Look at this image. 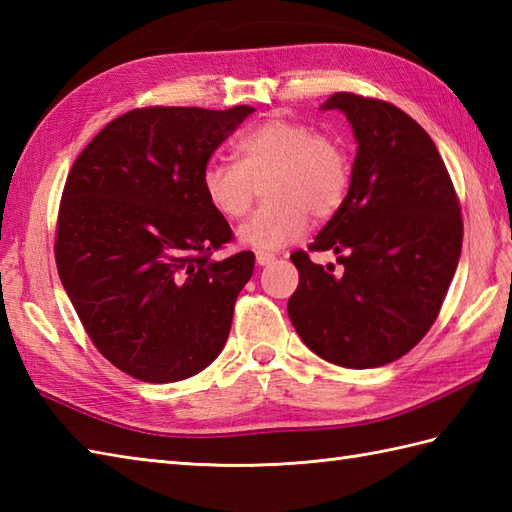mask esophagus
Returning <instances> with one entry per match:
<instances>
[{"instance_id":"obj_1","label":"esophagus","mask_w":512,"mask_h":512,"mask_svg":"<svg viewBox=\"0 0 512 512\" xmlns=\"http://www.w3.org/2000/svg\"><path fill=\"white\" fill-rule=\"evenodd\" d=\"M255 259H257L259 266H270V264L275 262V255L273 253H264V250H257Z\"/></svg>"}]
</instances>
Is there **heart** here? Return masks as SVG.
Segmentation results:
<instances>
[{"label": "heart", "instance_id": "1", "mask_svg": "<svg viewBox=\"0 0 512 512\" xmlns=\"http://www.w3.org/2000/svg\"><path fill=\"white\" fill-rule=\"evenodd\" d=\"M235 162L211 160L202 191L215 213L242 217L264 183L266 206L237 228V242L253 250H279L308 231L310 215L328 217L350 189V158L334 138L310 125L266 121L235 140Z\"/></svg>", "mask_w": 512, "mask_h": 512}]
</instances>
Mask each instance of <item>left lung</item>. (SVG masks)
I'll return each mask as SVG.
<instances>
[{"label":"left lung","instance_id":"obj_1","mask_svg":"<svg viewBox=\"0 0 512 512\" xmlns=\"http://www.w3.org/2000/svg\"><path fill=\"white\" fill-rule=\"evenodd\" d=\"M321 110H339L358 145L350 191L310 246L339 255L343 273L292 253L288 317L325 361L380 367L438 317L462 253L460 204L431 136L396 105L339 92Z\"/></svg>","mask_w":512,"mask_h":512}]
</instances>
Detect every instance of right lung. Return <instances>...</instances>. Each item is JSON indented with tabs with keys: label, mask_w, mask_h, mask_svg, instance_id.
I'll return each mask as SVG.
<instances>
[{
	"label": "right lung",
	"mask_w": 512,
	"mask_h": 512,
	"mask_svg": "<svg viewBox=\"0 0 512 512\" xmlns=\"http://www.w3.org/2000/svg\"><path fill=\"white\" fill-rule=\"evenodd\" d=\"M253 112H127L94 136L65 182L61 284L99 352L145 383L195 376L224 350L255 255L211 259L233 233L206 202L202 171Z\"/></svg>",
	"instance_id": "add662e5"
}]
</instances>
